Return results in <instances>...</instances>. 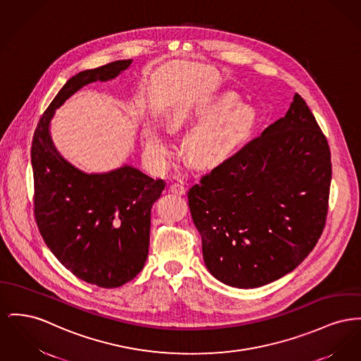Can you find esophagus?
<instances>
[{
	"instance_id": "34e87169",
	"label": "esophagus",
	"mask_w": 361,
	"mask_h": 361,
	"mask_svg": "<svg viewBox=\"0 0 361 361\" xmlns=\"http://www.w3.org/2000/svg\"><path fill=\"white\" fill-rule=\"evenodd\" d=\"M185 191H187V190H185V187H184L183 184L176 183V184H171V185H170V192L174 193V195H180V196H181V195L185 193Z\"/></svg>"
}]
</instances>
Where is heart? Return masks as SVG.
I'll use <instances>...</instances> for the list:
<instances>
[{
  "mask_svg": "<svg viewBox=\"0 0 361 361\" xmlns=\"http://www.w3.org/2000/svg\"><path fill=\"white\" fill-rule=\"evenodd\" d=\"M237 102L235 94L224 92L204 110L207 117L215 120L195 129L188 139V149L196 162L202 165L216 164L243 142L252 124V114L245 106L232 111ZM143 142L149 161L161 164L169 151V136L154 123H147L143 130Z\"/></svg>",
  "mask_w": 361,
  "mask_h": 361,
  "instance_id": "heart-1",
  "label": "heart"
}]
</instances>
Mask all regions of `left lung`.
I'll return each mask as SVG.
<instances>
[{"mask_svg": "<svg viewBox=\"0 0 361 361\" xmlns=\"http://www.w3.org/2000/svg\"><path fill=\"white\" fill-rule=\"evenodd\" d=\"M330 183L327 139L295 94L285 117L188 192L209 271L250 289L295 270L323 232Z\"/></svg>", "mask_w": 361, "mask_h": 361, "instance_id": "8db88e82", "label": "left lung"}]
</instances>
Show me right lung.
Wrapping results in <instances>:
<instances>
[{"mask_svg":"<svg viewBox=\"0 0 361 361\" xmlns=\"http://www.w3.org/2000/svg\"><path fill=\"white\" fill-rule=\"evenodd\" d=\"M132 60L87 69L71 78L43 113L31 147L34 214L49 250L73 276L99 288H118L137 276L147 260L151 207L165 190L124 165L107 173H85L53 145L56 109L92 82H107Z\"/></svg>","mask_w":361,"mask_h":361,"instance_id":"add662e5","label":"right lung"}]
</instances>
